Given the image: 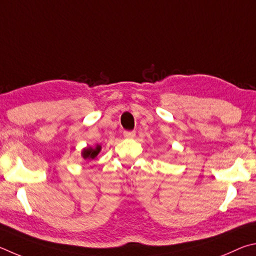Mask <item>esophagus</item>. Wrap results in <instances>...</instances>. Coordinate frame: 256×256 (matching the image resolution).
Listing matches in <instances>:
<instances>
[{"mask_svg":"<svg viewBox=\"0 0 256 256\" xmlns=\"http://www.w3.org/2000/svg\"><path fill=\"white\" fill-rule=\"evenodd\" d=\"M124 138H127V140H130V138H134L136 136V132H124Z\"/></svg>","mask_w":256,"mask_h":256,"instance_id":"34e87169","label":"esophagus"}]
</instances>
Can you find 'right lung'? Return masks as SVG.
Wrapping results in <instances>:
<instances>
[{"label":"right lung","instance_id":"1","mask_svg":"<svg viewBox=\"0 0 256 256\" xmlns=\"http://www.w3.org/2000/svg\"><path fill=\"white\" fill-rule=\"evenodd\" d=\"M101 148L102 147L100 145H96L94 147L92 146H88V147H85V148H83L82 153H80V155H82V158L86 160H92L96 158V156L98 155V153L101 152Z\"/></svg>","mask_w":256,"mask_h":256}]
</instances>
